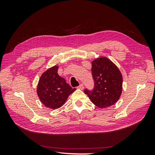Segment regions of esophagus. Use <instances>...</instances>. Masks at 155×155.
I'll list each match as a JSON object with an SVG mask.
<instances>
[{"label":"esophagus","mask_w":155,"mask_h":155,"mask_svg":"<svg viewBox=\"0 0 155 155\" xmlns=\"http://www.w3.org/2000/svg\"><path fill=\"white\" fill-rule=\"evenodd\" d=\"M78 88L80 89V90H83V89L84 88V87H83V84H80V85H79V86L78 87Z\"/></svg>","instance_id":"1"}]
</instances>
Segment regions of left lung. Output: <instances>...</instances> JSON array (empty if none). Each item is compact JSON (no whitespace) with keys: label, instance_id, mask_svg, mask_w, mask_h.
<instances>
[{"label":"left lung","instance_id":"obj_1","mask_svg":"<svg viewBox=\"0 0 155 155\" xmlns=\"http://www.w3.org/2000/svg\"><path fill=\"white\" fill-rule=\"evenodd\" d=\"M92 74L94 81L92 91L84 92L97 107L113 105L118 101L122 92L123 78L119 68L106 57H100L92 61Z\"/></svg>","mask_w":155,"mask_h":155}]
</instances>
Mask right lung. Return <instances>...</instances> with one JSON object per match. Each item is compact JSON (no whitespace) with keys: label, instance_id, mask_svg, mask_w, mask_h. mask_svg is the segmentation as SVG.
<instances>
[{"label":"right lung","instance_id":"add662e5","mask_svg":"<svg viewBox=\"0 0 155 155\" xmlns=\"http://www.w3.org/2000/svg\"><path fill=\"white\" fill-rule=\"evenodd\" d=\"M58 68V66H54L43 73L37 88V95L42 104L52 109L62 107L70 94L76 90L59 76Z\"/></svg>","mask_w":155,"mask_h":155}]
</instances>
